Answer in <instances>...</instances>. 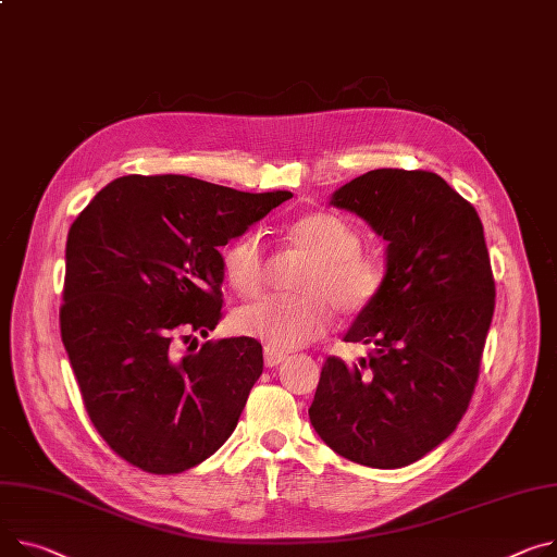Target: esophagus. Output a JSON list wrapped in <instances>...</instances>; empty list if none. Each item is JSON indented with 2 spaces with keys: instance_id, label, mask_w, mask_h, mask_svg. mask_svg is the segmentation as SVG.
<instances>
[{
  "instance_id": "34e87169",
  "label": "esophagus",
  "mask_w": 557,
  "mask_h": 557,
  "mask_svg": "<svg viewBox=\"0 0 557 557\" xmlns=\"http://www.w3.org/2000/svg\"><path fill=\"white\" fill-rule=\"evenodd\" d=\"M288 356L284 354V351H275V349H264V362H267V367H277V364H282L284 360H286Z\"/></svg>"
}]
</instances>
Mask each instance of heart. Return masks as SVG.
<instances>
[{"label": "heart", "instance_id": "obj_1", "mask_svg": "<svg viewBox=\"0 0 557 557\" xmlns=\"http://www.w3.org/2000/svg\"><path fill=\"white\" fill-rule=\"evenodd\" d=\"M286 242L307 250L311 262L302 273V295H271L244 307L235 324L275 351H293L331 326L336 307L345 315H358L372 307L387 280L383 255L360 248V233L349 219L315 210L286 226ZM228 284L252 298L267 282V248L257 233H244L224 250Z\"/></svg>", "mask_w": 557, "mask_h": 557}]
</instances>
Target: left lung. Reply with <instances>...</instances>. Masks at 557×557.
Here are the masks:
<instances>
[{
  "instance_id": "obj_1",
  "label": "left lung",
  "mask_w": 557,
  "mask_h": 557,
  "mask_svg": "<svg viewBox=\"0 0 557 557\" xmlns=\"http://www.w3.org/2000/svg\"><path fill=\"white\" fill-rule=\"evenodd\" d=\"M331 206L387 242V280L345 333L372 354L358 364L326 358L309 419L349 461L410 466L457 430L476 385L495 311L484 226L425 170H372L333 193Z\"/></svg>"
}]
</instances>
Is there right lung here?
Masks as SVG:
<instances>
[{"label":"right lung","mask_w":557,"mask_h":557,"mask_svg":"<svg viewBox=\"0 0 557 557\" xmlns=\"http://www.w3.org/2000/svg\"><path fill=\"white\" fill-rule=\"evenodd\" d=\"M290 197L132 174L104 185L71 224L62 343L94 428L132 466L183 472L237 428L262 376V345L239 336L197 351V336L221 320L219 248Z\"/></svg>","instance_id":"1"}]
</instances>
